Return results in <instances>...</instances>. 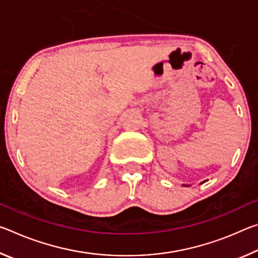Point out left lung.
I'll use <instances>...</instances> for the list:
<instances>
[{"instance_id":"1","label":"left lung","mask_w":258,"mask_h":258,"mask_svg":"<svg viewBox=\"0 0 258 258\" xmlns=\"http://www.w3.org/2000/svg\"><path fill=\"white\" fill-rule=\"evenodd\" d=\"M184 186H189V185H186V184H184Z\"/></svg>"}]
</instances>
